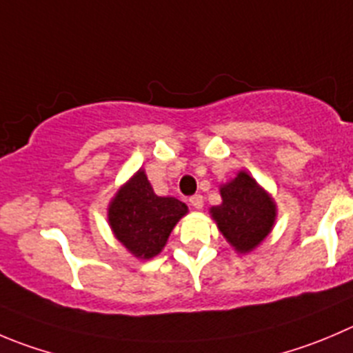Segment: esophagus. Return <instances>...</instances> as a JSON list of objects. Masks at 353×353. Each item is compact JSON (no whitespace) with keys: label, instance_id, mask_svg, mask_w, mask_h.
Here are the masks:
<instances>
[{"label":"esophagus","instance_id":"1","mask_svg":"<svg viewBox=\"0 0 353 353\" xmlns=\"http://www.w3.org/2000/svg\"><path fill=\"white\" fill-rule=\"evenodd\" d=\"M190 203L193 205L194 208H201L203 207V196H201V194H193V196L190 198Z\"/></svg>","mask_w":353,"mask_h":353}]
</instances>
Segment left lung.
Returning a JSON list of instances; mask_svg holds the SVG:
<instances>
[{"label": "left lung", "mask_w": 353, "mask_h": 353, "mask_svg": "<svg viewBox=\"0 0 353 353\" xmlns=\"http://www.w3.org/2000/svg\"><path fill=\"white\" fill-rule=\"evenodd\" d=\"M222 205L212 208L219 229L238 252L255 248L271 232L276 205L253 177L239 172L238 177L221 188Z\"/></svg>", "instance_id": "8db88e82"}]
</instances>
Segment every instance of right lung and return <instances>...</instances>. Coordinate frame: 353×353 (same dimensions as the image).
<instances>
[{"instance_id": "right-lung-1", "label": "right lung", "mask_w": 353, "mask_h": 353, "mask_svg": "<svg viewBox=\"0 0 353 353\" xmlns=\"http://www.w3.org/2000/svg\"><path fill=\"white\" fill-rule=\"evenodd\" d=\"M188 207L176 198L157 196L139 170L112 200L108 221L119 241L139 259H152L167 243Z\"/></svg>"}]
</instances>
